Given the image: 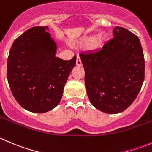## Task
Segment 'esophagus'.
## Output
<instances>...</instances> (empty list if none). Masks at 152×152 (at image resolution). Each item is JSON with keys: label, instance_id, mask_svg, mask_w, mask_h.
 I'll return each instance as SVG.
<instances>
[{"label": "esophagus", "instance_id": "34e87169", "mask_svg": "<svg viewBox=\"0 0 152 152\" xmlns=\"http://www.w3.org/2000/svg\"><path fill=\"white\" fill-rule=\"evenodd\" d=\"M76 65L77 66H82V61H81V59L80 57H79V56H76Z\"/></svg>", "mask_w": 152, "mask_h": 152}]
</instances>
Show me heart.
<instances>
[{
    "label": "heart",
    "mask_w": 152,
    "mask_h": 152,
    "mask_svg": "<svg viewBox=\"0 0 152 152\" xmlns=\"http://www.w3.org/2000/svg\"><path fill=\"white\" fill-rule=\"evenodd\" d=\"M108 39V36L104 32L99 34L97 37L87 36L82 38L80 40V45L85 47H90L94 45L95 47H102Z\"/></svg>",
    "instance_id": "heart-1"
}]
</instances>
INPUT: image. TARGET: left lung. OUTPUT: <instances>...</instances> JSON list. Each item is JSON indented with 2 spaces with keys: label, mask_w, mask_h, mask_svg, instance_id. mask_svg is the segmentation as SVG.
I'll return each mask as SVG.
<instances>
[{
  "label": "left lung",
  "mask_w": 152,
  "mask_h": 152,
  "mask_svg": "<svg viewBox=\"0 0 152 152\" xmlns=\"http://www.w3.org/2000/svg\"><path fill=\"white\" fill-rule=\"evenodd\" d=\"M99 50L80 53L87 96L93 107L116 114L135 100L144 80L145 61L139 38L123 27Z\"/></svg>",
  "instance_id": "8db88e82"
}]
</instances>
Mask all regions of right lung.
<instances>
[{
    "mask_svg": "<svg viewBox=\"0 0 152 152\" xmlns=\"http://www.w3.org/2000/svg\"><path fill=\"white\" fill-rule=\"evenodd\" d=\"M47 30L34 26L26 31L14 41L7 60L12 95L32 113H46L59 104L76 62V55L67 61L56 57V43Z\"/></svg>",
    "mask_w": 152,
    "mask_h": 152,
    "instance_id": "obj_1",
    "label": "right lung"
}]
</instances>
